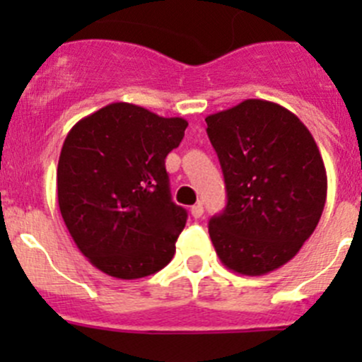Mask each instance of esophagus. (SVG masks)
Returning <instances> with one entry per match:
<instances>
[{"mask_svg":"<svg viewBox=\"0 0 362 362\" xmlns=\"http://www.w3.org/2000/svg\"><path fill=\"white\" fill-rule=\"evenodd\" d=\"M203 204H194V206H192L191 208V214H192V217H194V218H199V217H202V215H203Z\"/></svg>","mask_w":362,"mask_h":362,"instance_id":"34e87169","label":"esophagus"}]
</instances>
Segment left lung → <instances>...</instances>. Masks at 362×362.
Returning <instances> with one entry per match:
<instances>
[{"label":"left lung","mask_w":362,"mask_h":362,"mask_svg":"<svg viewBox=\"0 0 362 362\" xmlns=\"http://www.w3.org/2000/svg\"><path fill=\"white\" fill-rule=\"evenodd\" d=\"M204 120L228 191L224 211L208 224L211 243L228 269L266 275L319 224L327 196L322 156L305 124L272 101L245 100Z\"/></svg>","instance_id":"8db88e82"}]
</instances>
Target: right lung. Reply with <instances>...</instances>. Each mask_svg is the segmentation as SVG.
Masks as SVG:
<instances>
[{"instance_id": "right-lung-1", "label": "right lung", "mask_w": 362, "mask_h": 362, "mask_svg": "<svg viewBox=\"0 0 362 362\" xmlns=\"http://www.w3.org/2000/svg\"><path fill=\"white\" fill-rule=\"evenodd\" d=\"M187 120L112 103L69 129L57 164V202L73 242L120 280L148 276L175 254L187 211L171 202L164 159Z\"/></svg>"}]
</instances>
